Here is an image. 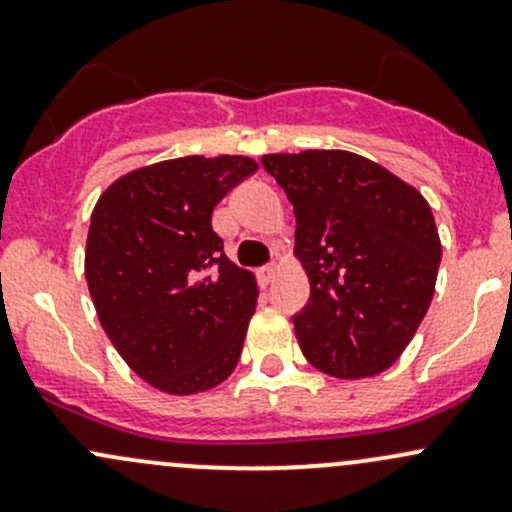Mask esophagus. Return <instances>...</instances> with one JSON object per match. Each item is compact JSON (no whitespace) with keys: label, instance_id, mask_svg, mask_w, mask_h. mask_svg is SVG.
Segmentation results:
<instances>
[{"label":"esophagus","instance_id":"esophagus-1","mask_svg":"<svg viewBox=\"0 0 512 512\" xmlns=\"http://www.w3.org/2000/svg\"><path fill=\"white\" fill-rule=\"evenodd\" d=\"M275 277H277L275 265H267V267H260V270H257V280H260L262 287L272 285V282H275Z\"/></svg>","mask_w":512,"mask_h":512}]
</instances>
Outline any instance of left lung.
<instances>
[{
    "mask_svg": "<svg viewBox=\"0 0 512 512\" xmlns=\"http://www.w3.org/2000/svg\"><path fill=\"white\" fill-rule=\"evenodd\" d=\"M297 218L294 257L309 304L292 319L314 369L364 379L389 369L426 317L441 265L431 205L414 185L349 151L267 153Z\"/></svg>",
    "mask_w": 512,
    "mask_h": 512,
    "instance_id": "1",
    "label": "left lung"
}]
</instances>
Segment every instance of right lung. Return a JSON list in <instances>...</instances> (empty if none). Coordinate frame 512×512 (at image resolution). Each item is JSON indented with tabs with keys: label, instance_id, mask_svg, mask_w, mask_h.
Masks as SVG:
<instances>
[{
	"label": "right lung",
	"instance_id": "add662e5",
	"mask_svg": "<svg viewBox=\"0 0 512 512\" xmlns=\"http://www.w3.org/2000/svg\"><path fill=\"white\" fill-rule=\"evenodd\" d=\"M247 156L143 165L98 198L84 272L103 332L153 389H215L240 361L255 275L227 260L213 210L255 173Z\"/></svg>",
	"mask_w": 512,
	"mask_h": 512
}]
</instances>
